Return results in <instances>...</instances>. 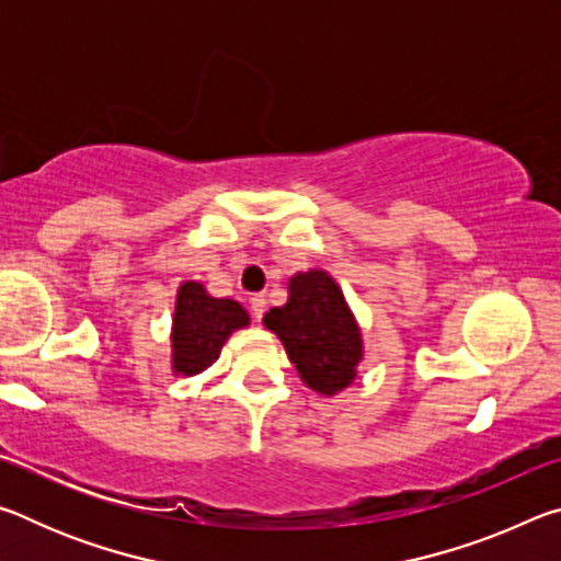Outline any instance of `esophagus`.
Instances as JSON below:
<instances>
[{"label":"esophagus","instance_id":"34e87169","mask_svg":"<svg viewBox=\"0 0 561 561\" xmlns=\"http://www.w3.org/2000/svg\"><path fill=\"white\" fill-rule=\"evenodd\" d=\"M250 307H252V317L262 319L264 311H267V297H264V294H252Z\"/></svg>","mask_w":561,"mask_h":561}]
</instances>
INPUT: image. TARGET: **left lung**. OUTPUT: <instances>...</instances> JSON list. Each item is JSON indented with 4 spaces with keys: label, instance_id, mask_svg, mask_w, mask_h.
Instances as JSON below:
<instances>
[{
    "label": "left lung",
    "instance_id": "left-lung-1",
    "mask_svg": "<svg viewBox=\"0 0 561 561\" xmlns=\"http://www.w3.org/2000/svg\"><path fill=\"white\" fill-rule=\"evenodd\" d=\"M264 324L282 339L289 360L309 388L336 393L356 376L360 334L344 294L327 272L297 274L289 301L264 314Z\"/></svg>",
    "mask_w": 561,
    "mask_h": 561
}]
</instances>
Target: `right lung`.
<instances>
[{"instance_id": "obj_1", "label": "right lung", "mask_w": 561, "mask_h": 561, "mask_svg": "<svg viewBox=\"0 0 561 561\" xmlns=\"http://www.w3.org/2000/svg\"><path fill=\"white\" fill-rule=\"evenodd\" d=\"M247 311L232 299H213L197 282H185L178 291L173 319V368L183 376L205 371L220 356L234 329L247 327Z\"/></svg>"}]
</instances>
